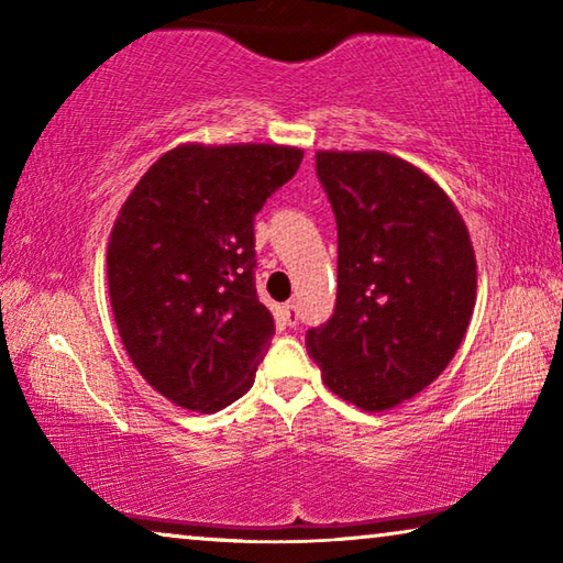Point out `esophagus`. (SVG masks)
Segmentation results:
<instances>
[{
    "label": "esophagus",
    "mask_w": 563,
    "mask_h": 563,
    "mask_svg": "<svg viewBox=\"0 0 563 563\" xmlns=\"http://www.w3.org/2000/svg\"><path fill=\"white\" fill-rule=\"evenodd\" d=\"M280 316H283V320H285V325H298V308H295L292 302L283 305Z\"/></svg>",
    "instance_id": "34e87169"
}]
</instances>
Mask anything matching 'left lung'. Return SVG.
Returning <instances> with one entry per match:
<instances>
[{"label": "left lung", "instance_id": "1", "mask_svg": "<svg viewBox=\"0 0 563 563\" xmlns=\"http://www.w3.org/2000/svg\"><path fill=\"white\" fill-rule=\"evenodd\" d=\"M338 221V300L305 335L322 383L365 412L422 393L470 328L476 261L450 196L383 151H318Z\"/></svg>", "mask_w": 563, "mask_h": 563}]
</instances>
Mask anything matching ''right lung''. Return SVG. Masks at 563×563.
Here are the masks:
<instances>
[{
    "label": "right lung",
    "instance_id": "add662e5",
    "mask_svg": "<svg viewBox=\"0 0 563 563\" xmlns=\"http://www.w3.org/2000/svg\"><path fill=\"white\" fill-rule=\"evenodd\" d=\"M302 151L275 144L166 151L113 223V318L141 377L170 402L218 412L253 387L275 335L255 290L253 221Z\"/></svg>",
    "mask_w": 563,
    "mask_h": 563
}]
</instances>
